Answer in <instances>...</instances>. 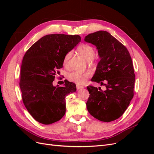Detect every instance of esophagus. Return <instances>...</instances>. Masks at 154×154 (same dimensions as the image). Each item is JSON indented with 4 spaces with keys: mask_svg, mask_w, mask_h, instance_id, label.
I'll return each mask as SVG.
<instances>
[{
    "mask_svg": "<svg viewBox=\"0 0 154 154\" xmlns=\"http://www.w3.org/2000/svg\"><path fill=\"white\" fill-rule=\"evenodd\" d=\"M76 88H77V90H80V89H82V88H84V87L83 86H82V85H76Z\"/></svg>",
    "mask_w": 154,
    "mask_h": 154,
    "instance_id": "34e87169",
    "label": "esophagus"
}]
</instances>
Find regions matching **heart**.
<instances>
[{
	"instance_id": "1",
	"label": "heart",
	"mask_w": 154,
	"mask_h": 154,
	"mask_svg": "<svg viewBox=\"0 0 154 154\" xmlns=\"http://www.w3.org/2000/svg\"><path fill=\"white\" fill-rule=\"evenodd\" d=\"M78 52L80 53L87 61H91L94 58L95 51L94 48L88 44H82L78 48ZM72 56V51H69L63 58V63L65 66L68 65L69 60ZM91 76V72L89 71L80 72L72 71L67 74V78L70 82L75 83L77 85H82L85 83L87 79Z\"/></svg>"
}]
</instances>
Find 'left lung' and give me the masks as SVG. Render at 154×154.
<instances>
[{"instance_id": "left-lung-1", "label": "left lung", "mask_w": 154, "mask_h": 154, "mask_svg": "<svg viewBox=\"0 0 154 154\" xmlns=\"http://www.w3.org/2000/svg\"><path fill=\"white\" fill-rule=\"evenodd\" d=\"M84 40L96 46L100 58L91 81L106 87L105 91L87 87L90 94L87 109L96 119L112 122L123 115L133 98L135 74L131 57L125 46L107 31L93 32Z\"/></svg>"}]
</instances>
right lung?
<instances>
[{
	"mask_svg": "<svg viewBox=\"0 0 154 154\" xmlns=\"http://www.w3.org/2000/svg\"><path fill=\"white\" fill-rule=\"evenodd\" d=\"M81 41L79 35H45L26 51L20 70L22 101L37 122L50 125L66 114V97L76 92L75 83L65 80L63 87L54 86L55 76L63 67L65 55Z\"/></svg>",
	"mask_w": 154,
	"mask_h": 154,
	"instance_id": "add662e5",
	"label": "right lung"
}]
</instances>
